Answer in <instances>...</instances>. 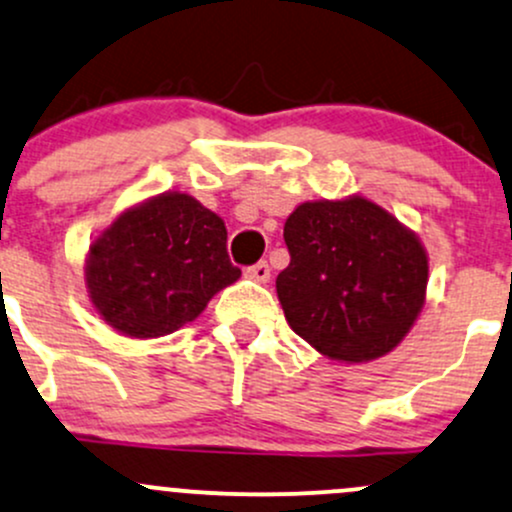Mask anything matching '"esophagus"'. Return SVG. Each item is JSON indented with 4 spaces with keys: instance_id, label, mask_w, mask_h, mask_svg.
Listing matches in <instances>:
<instances>
[{
    "instance_id": "esophagus-1",
    "label": "esophagus",
    "mask_w": 512,
    "mask_h": 512,
    "mask_svg": "<svg viewBox=\"0 0 512 512\" xmlns=\"http://www.w3.org/2000/svg\"><path fill=\"white\" fill-rule=\"evenodd\" d=\"M247 277L252 279V282H260V284H267L269 277H272V269H269L267 262H257V265L247 267L245 269Z\"/></svg>"
}]
</instances>
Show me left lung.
I'll list each match as a JSON object with an SVG mask.
<instances>
[{"instance_id": "8db88e82", "label": "left lung", "mask_w": 512, "mask_h": 512, "mask_svg": "<svg viewBox=\"0 0 512 512\" xmlns=\"http://www.w3.org/2000/svg\"><path fill=\"white\" fill-rule=\"evenodd\" d=\"M284 243L291 262L277 277L279 303L291 330L328 359L389 355L423 311L428 252L364 196L296 206Z\"/></svg>"}]
</instances>
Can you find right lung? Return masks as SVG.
<instances>
[{
    "label": "right lung",
    "instance_id": "add662e5",
    "mask_svg": "<svg viewBox=\"0 0 512 512\" xmlns=\"http://www.w3.org/2000/svg\"><path fill=\"white\" fill-rule=\"evenodd\" d=\"M226 240L223 218L194 196H153L123 211L89 245V301L128 338L170 335L192 323L213 294L238 282Z\"/></svg>",
    "mask_w": 512,
    "mask_h": 512
}]
</instances>
